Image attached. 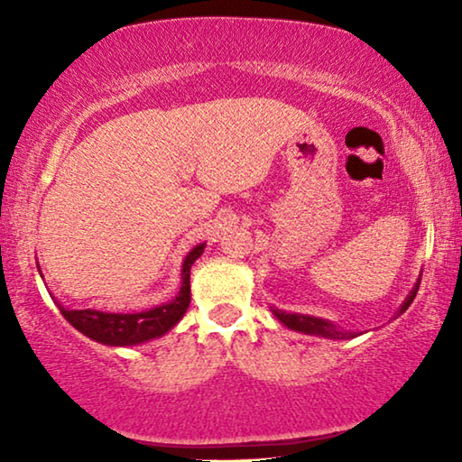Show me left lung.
<instances>
[{
  "label": "left lung",
  "mask_w": 462,
  "mask_h": 462,
  "mask_svg": "<svg viewBox=\"0 0 462 462\" xmlns=\"http://www.w3.org/2000/svg\"><path fill=\"white\" fill-rule=\"evenodd\" d=\"M416 292H419V286L414 288V292L408 296L406 302H403L400 313H403L410 305H412ZM273 315L282 321L283 326L292 328V330L305 332V334H318V337H326V338H351V337H356L353 332H340V330H337V326L330 324V321L319 319V318H311V315L286 313V311H280V309H273Z\"/></svg>",
  "instance_id": "1"
}]
</instances>
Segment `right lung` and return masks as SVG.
<instances>
[{
    "label": "right lung",
    "mask_w": 462,
    "mask_h": 462,
    "mask_svg": "<svg viewBox=\"0 0 462 462\" xmlns=\"http://www.w3.org/2000/svg\"><path fill=\"white\" fill-rule=\"evenodd\" d=\"M206 245L199 244L189 252L182 264V288L179 296L168 305L149 309L143 313H103L94 309H84V311H67L65 307L59 305L62 318L71 324L75 330L86 334L88 338L97 343L125 346L138 345L144 340L157 338L166 334L170 328L179 324V319L185 315L189 302H191V288H189V275H191V264L198 261Z\"/></svg>",
    "instance_id": "1"
}]
</instances>
